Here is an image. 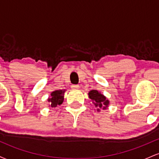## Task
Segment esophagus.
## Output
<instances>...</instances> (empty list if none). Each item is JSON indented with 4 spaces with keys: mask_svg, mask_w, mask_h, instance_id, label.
<instances>
[{
    "mask_svg": "<svg viewBox=\"0 0 159 159\" xmlns=\"http://www.w3.org/2000/svg\"><path fill=\"white\" fill-rule=\"evenodd\" d=\"M80 86L78 84H72V86H71V87H72V89H78L79 88Z\"/></svg>",
    "mask_w": 159,
    "mask_h": 159,
    "instance_id": "esophagus-1",
    "label": "esophagus"
}]
</instances>
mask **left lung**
I'll return each mask as SVG.
<instances>
[{
  "instance_id": "8db88e82",
  "label": "left lung",
  "mask_w": 159,
  "mask_h": 159,
  "mask_svg": "<svg viewBox=\"0 0 159 159\" xmlns=\"http://www.w3.org/2000/svg\"><path fill=\"white\" fill-rule=\"evenodd\" d=\"M88 95L93 104L96 107H99L100 108L103 107V109H105L108 105V100L106 99V98L97 90H91ZM98 111H99V109H98Z\"/></svg>"
}]
</instances>
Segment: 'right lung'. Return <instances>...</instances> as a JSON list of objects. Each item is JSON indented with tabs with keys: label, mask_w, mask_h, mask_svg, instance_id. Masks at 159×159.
<instances>
[{
	"label": "right lung",
	"mask_w": 159,
	"mask_h": 159,
	"mask_svg": "<svg viewBox=\"0 0 159 159\" xmlns=\"http://www.w3.org/2000/svg\"><path fill=\"white\" fill-rule=\"evenodd\" d=\"M64 90H56L52 93L51 97L48 98V102L51 103V107H54L61 105L63 102Z\"/></svg>",
	"instance_id": "obj_1"
}]
</instances>
